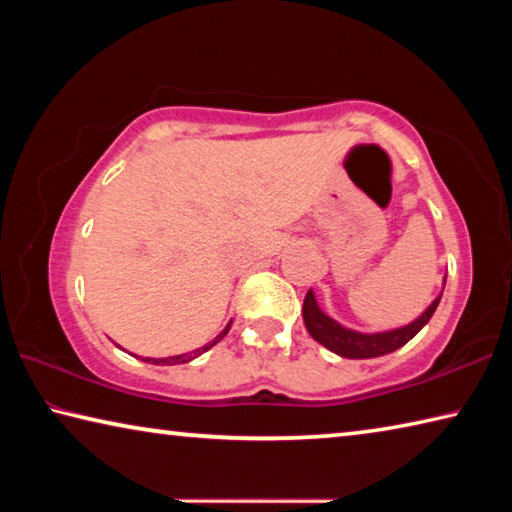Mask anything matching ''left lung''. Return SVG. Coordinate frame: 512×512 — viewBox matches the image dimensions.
<instances>
[{"mask_svg": "<svg viewBox=\"0 0 512 512\" xmlns=\"http://www.w3.org/2000/svg\"><path fill=\"white\" fill-rule=\"evenodd\" d=\"M443 296V293H440ZM440 296L431 302L429 309L424 311L420 318H415L413 323L400 329H391V332H379V334H361L354 332V329H348L336 323V320L323 314L318 307V302L314 298V291H307L305 296V305H302V318H305L307 332L314 336V339L325 345L327 350H332L334 354L345 359H375V357H384L388 352L400 350L404 343H409L420 329L429 323V318L436 311Z\"/></svg>", "mask_w": 512, "mask_h": 512, "instance_id": "1", "label": "left lung"}]
</instances>
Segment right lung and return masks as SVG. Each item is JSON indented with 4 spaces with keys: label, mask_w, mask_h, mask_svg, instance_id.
I'll return each mask as SVG.
<instances>
[{
    "label": "right lung",
    "mask_w": 512,
    "mask_h": 512,
    "mask_svg": "<svg viewBox=\"0 0 512 512\" xmlns=\"http://www.w3.org/2000/svg\"><path fill=\"white\" fill-rule=\"evenodd\" d=\"M230 325H232V323H228V327H225L223 332H221L219 336H216V339H214L212 343H207V345H203V348H198V350H194V352L176 354V357H167V359H142V361H146V363H155V366H176V363H187V361H192V359H196V357H201L203 352H207L210 348H214V345L219 343L225 334H228Z\"/></svg>",
    "instance_id": "obj_1"
}]
</instances>
